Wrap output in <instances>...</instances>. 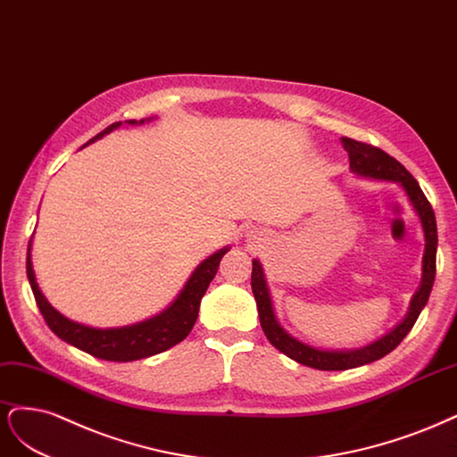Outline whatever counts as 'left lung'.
<instances>
[{
	"instance_id": "left-lung-1",
	"label": "left lung",
	"mask_w": 457,
	"mask_h": 457,
	"mask_svg": "<svg viewBox=\"0 0 457 457\" xmlns=\"http://www.w3.org/2000/svg\"><path fill=\"white\" fill-rule=\"evenodd\" d=\"M342 144H344V150L349 155V169L353 174L361 176V179L395 182L404 189L410 204L414 207L421 222L423 237H425V253L421 260V283L410 300V307L404 319L386 336H381L376 342L357 349L313 347L298 340V337H294L292 334H288L281 327V322L277 320L271 294L266 281V273H263L262 263L258 258L253 260V277H250V285H253V294L258 305V317H260L263 334H266L270 344L281 353H285L287 357L303 366L317 368V370H347V368H357L386 357L387 353H391L404 340V336L411 330V327H414L421 309L425 307L427 300H429V294L435 283V273H436V243H438L436 220L429 201H427V197L423 195V191L414 176H411L395 157L381 152L379 148H374L370 144H362L345 137L342 138Z\"/></svg>"
}]
</instances>
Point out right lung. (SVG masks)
Instances as JSON below:
<instances>
[{
	"mask_svg": "<svg viewBox=\"0 0 457 457\" xmlns=\"http://www.w3.org/2000/svg\"><path fill=\"white\" fill-rule=\"evenodd\" d=\"M152 120L154 117H148V120H140V121L129 120L125 123L142 125ZM117 127H121V121L106 127L87 144L100 140L104 135H110V132L115 130ZM30 250H32V241L28 245L26 275H28V281H30L36 303L39 307L43 319H46V322L49 325V328L66 344L89 353V355L96 359L113 361V362H130V361L157 355V353H163L172 345L180 344L191 332L199 315L201 298L204 296V292H207L211 281L220 268V260L224 258L229 246L220 248L209 258H204L195 268V271L189 275L179 296H176L174 302L169 307H165L163 312L145 320L135 322V325L117 327V328H96L89 325H81V322L71 320L64 317L61 312H56L37 287Z\"/></svg>",
	"mask_w": 457,
	"mask_h": 457,
	"instance_id": "add662e5",
	"label": "right lung"
}]
</instances>
